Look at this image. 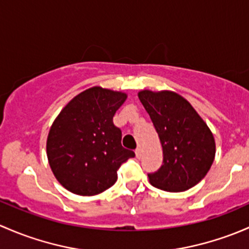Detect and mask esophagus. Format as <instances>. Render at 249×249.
<instances>
[{
    "mask_svg": "<svg viewBox=\"0 0 249 249\" xmlns=\"http://www.w3.org/2000/svg\"><path fill=\"white\" fill-rule=\"evenodd\" d=\"M135 156H137L138 158H142V148H140V147H137V150H135Z\"/></svg>",
    "mask_w": 249,
    "mask_h": 249,
    "instance_id": "obj_1",
    "label": "esophagus"
}]
</instances>
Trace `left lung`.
<instances>
[{"instance_id":"left-lung-1","label":"left lung","mask_w":249,"mask_h":249,"mask_svg":"<svg viewBox=\"0 0 249 249\" xmlns=\"http://www.w3.org/2000/svg\"><path fill=\"white\" fill-rule=\"evenodd\" d=\"M163 147V165L148 174L151 184L166 192H183L199 183L213 163L216 143L204 120L180 94L139 92Z\"/></svg>"}]
</instances>
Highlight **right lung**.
Listing matches in <instances>:
<instances>
[{
    "mask_svg": "<svg viewBox=\"0 0 249 249\" xmlns=\"http://www.w3.org/2000/svg\"><path fill=\"white\" fill-rule=\"evenodd\" d=\"M127 94L94 86L74 97L49 132L47 155L57 181L78 196H96L117 180V170L133 151L122 146L112 122Z\"/></svg>",
    "mask_w": 249,
    "mask_h": 249,
    "instance_id": "add662e5",
    "label": "right lung"
}]
</instances>
